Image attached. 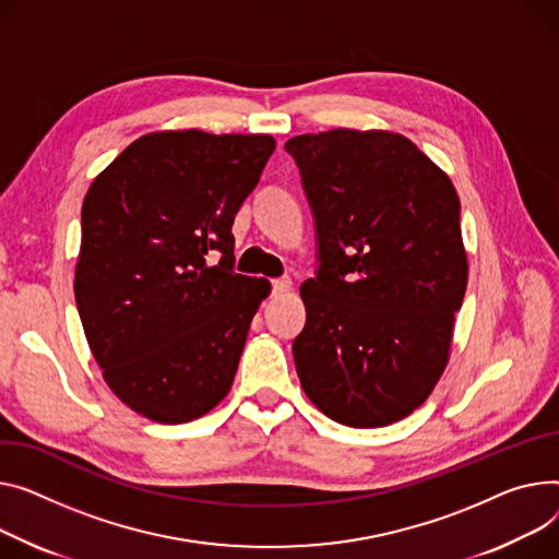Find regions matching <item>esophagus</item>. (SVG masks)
<instances>
[{
    "label": "esophagus",
    "instance_id": "1",
    "mask_svg": "<svg viewBox=\"0 0 559 559\" xmlns=\"http://www.w3.org/2000/svg\"><path fill=\"white\" fill-rule=\"evenodd\" d=\"M289 287H292V281H289L287 276H281V278H274V281H272V289L278 292V294H281V292H287Z\"/></svg>",
    "mask_w": 559,
    "mask_h": 559
}]
</instances>
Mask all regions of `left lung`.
I'll use <instances>...</instances> for the list:
<instances>
[{"instance_id":"left-lung-1","label":"left lung","mask_w":559,"mask_h":559,"mask_svg":"<svg viewBox=\"0 0 559 559\" xmlns=\"http://www.w3.org/2000/svg\"><path fill=\"white\" fill-rule=\"evenodd\" d=\"M314 217L317 272L292 342L306 395L348 427L420 406L448 364L467 287L450 177L393 132L330 130L285 143Z\"/></svg>"}]
</instances>
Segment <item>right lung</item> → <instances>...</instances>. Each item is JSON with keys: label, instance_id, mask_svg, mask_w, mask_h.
Returning <instances> with one entry per match:
<instances>
[{"label": "right lung", "instance_id": "add662e5", "mask_svg": "<svg viewBox=\"0 0 559 559\" xmlns=\"http://www.w3.org/2000/svg\"><path fill=\"white\" fill-rule=\"evenodd\" d=\"M274 147L267 134H145L90 186L76 306L105 382L145 418L195 420L234 384L270 283L234 272L231 227Z\"/></svg>", "mask_w": 559, "mask_h": 559}]
</instances>
